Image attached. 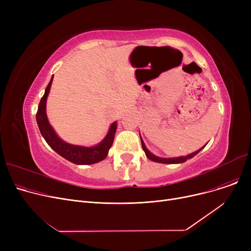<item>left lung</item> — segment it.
<instances>
[{
    "mask_svg": "<svg viewBox=\"0 0 251 251\" xmlns=\"http://www.w3.org/2000/svg\"><path fill=\"white\" fill-rule=\"evenodd\" d=\"M140 140H141V146H142V149H143V151H144V152H146V155L149 157V159L151 160V161H152V162H155V163H162V164H180V163H184V162H186L188 159H191V157H193L194 155H196L197 153H199L204 147H202L201 149H200L199 151H194V152H192V153H189V154H187V155H185V156H179V157H160V156H156V155H154L153 153H151L148 149H147V147H146V144H144V142H143V140H142V138H141V136H140Z\"/></svg>",
    "mask_w": 251,
    "mask_h": 251,
    "instance_id": "1",
    "label": "left lung"
}]
</instances>
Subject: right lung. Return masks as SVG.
I'll use <instances>...</instances> for the list:
<instances>
[{
  "mask_svg": "<svg viewBox=\"0 0 251 251\" xmlns=\"http://www.w3.org/2000/svg\"><path fill=\"white\" fill-rule=\"evenodd\" d=\"M52 77L50 78V81L49 82L45 95L42 98L41 101H39L38 104V109L36 113V122L39 128V131L47 141L49 146L54 150L58 154L63 156L64 159L68 160L69 162L76 164V165H91V164H96L103 159H105V156L108 155L109 150L111 149L115 133H116V129H117V122H114L110 129L108 134L105 135V137L95 147H80V146H74V144H70L65 142L62 140L57 133L55 132V130L52 129V127L50 125L47 113H46V107H47V99L49 96V92L50 89V85L52 82Z\"/></svg>",
  "mask_w": 251,
  "mask_h": 251,
  "instance_id": "obj_1",
  "label": "right lung"
}]
</instances>
